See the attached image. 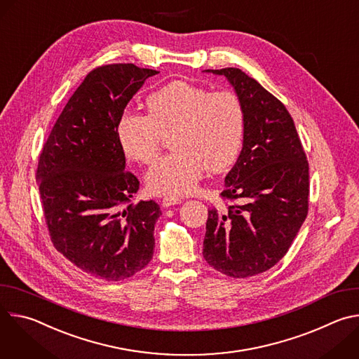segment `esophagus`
I'll use <instances>...</instances> for the list:
<instances>
[{"label": "esophagus", "mask_w": 359, "mask_h": 359, "mask_svg": "<svg viewBox=\"0 0 359 359\" xmlns=\"http://www.w3.org/2000/svg\"><path fill=\"white\" fill-rule=\"evenodd\" d=\"M182 198L175 197V196H166L162 198V206L163 208H169V206H175V204H180Z\"/></svg>", "instance_id": "obj_1"}]
</instances>
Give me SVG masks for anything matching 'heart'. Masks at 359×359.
Returning <instances> with one entry per match:
<instances>
[{"mask_svg": "<svg viewBox=\"0 0 359 359\" xmlns=\"http://www.w3.org/2000/svg\"><path fill=\"white\" fill-rule=\"evenodd\" d=\"M147 115L125 112L116 125L125 156L150 165L161 153L163 136L175 150L146 173L153 194L183 196L193 191L204 170L223 172L237 161L245 133V108L230 89L173 81L153 92Z\"/></svg>", "mask_w": 359, "mask_h": 359, "instance_id": "heart-1", "label": "heart"}]
</instances>
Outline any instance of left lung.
<instances>
[{"label":"left lung","mask_w":359,"mask_h":359,"mask_svg":"<svg viewBox=\"0 0 359 359\" xmlns=\"http://www.w3.org/2000/svg\"><path fill=\"white\" fill-rule=\"evenodd\" d=\"M224 75L245 108L240 156L220 197L227 209L209 210L203 257L233 278L274 267L309 215L310 173L294 121L281 100L237 68Z\"/></svg>","instance_id":"1"}]
</instances>
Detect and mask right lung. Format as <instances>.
Wrapping results in <instances>:
<instances>
[{
    "label": "right lung",
    "instance_id": "1",
    "mask_svg": "<svg viewBox=\"0 0 359 359\" xmlns=\"http://www.w3.org/2000/svg\"><path fill=\"white\" fill-rule=\"evenodd\" d=\"M158 71L133 64L92 69L69 97L38 159L36 177L50 241L82 271L121 281L153 257V200L130 203L137 177L125 170L116 125L133 95Z\"/></svg>",
    "mask_w": 359,
    "mask_h": 359
}]
</instances>
